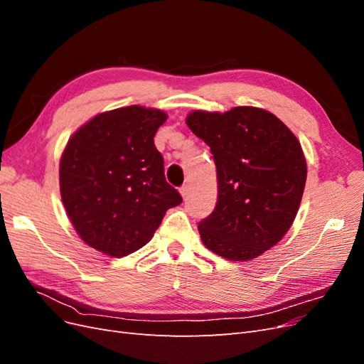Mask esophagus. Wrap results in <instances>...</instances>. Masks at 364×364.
<instances>
[{"mask_svg":"<svg viewBox=\"0 0 364 364\" xmlns=\"http://www.w3.org/2000/svg\"><path fill=\"white\" fill-rule=\"evenodd\" d=\"M188 193H190V185H188V183L182 185V186H181V194H182L183 199H186V197H188Z\"/></svg>","mask_w":364,"mask_h":364,"instance_id":"34e87169","label":"esophagus"}]
</instances>
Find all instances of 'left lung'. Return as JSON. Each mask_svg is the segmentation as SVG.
<instances>
[{
	"instance_id": "left-lung-1",
	"label": "left lung",
	"mask_w": 364,
	"mask_h": 364,
	"mask_svg": "<svg viewBox=\"0 0 364 364\" xmlns=\"http://www.w3.org/2000/svg\"><path fill=\"white\" fill-rule=\"evenodd\" d=\"M186 124L211 149L218 200L199 223L203 245L246 261L273 247L290 229L306 181V162L290 129L264 109L191 112Z\"/></svg>"
}]
</instances>
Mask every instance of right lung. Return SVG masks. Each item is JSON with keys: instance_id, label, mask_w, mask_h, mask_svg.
Here are the masks:
<instances>
[{"instance_id": "right-lung-1", "label": "right lung", "mask_w": 364, "mask_h": 364, "mask_svg": "<svg viewBox=\"0 0 364 364\" xmlns=\"http://www.w3.org/2000/svg\"><path fill=\"white\" fill-rule=\"evenodd\" d=\"M165 119L158 109H115L77 130L63 151L65 209L85 243L106 255L126 257L147 245L165 213L182 203L153 141Z\"/></svg>"}]
</instances>
